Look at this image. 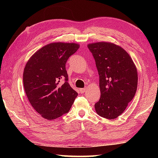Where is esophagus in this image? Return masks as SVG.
<instances>
[{"label": "esophagus", "mask_w": 158, "mask_h": 158, "mask_svg": "<svg viewBox=\"0 0 158 158\" xmlns=\"http://www.w3.org/2000/svg\"><path fill=\"white\" fill-rule=\"evenodd\" d=\"M85 90H86L85 89H79L80 92H81V93H84L85 91Z\"/></svg>", "instance_id": "obj_1"}]
</instances>
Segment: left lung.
<instances>
[{"label": "left lung", "mask_w": 158, "mask_h": 158, "mask_svg": "<svg viewBox=\"0 0 158 158\" xmlns=\"http://www.w3.org/2000/svg\"><path fill=\"white\" fill-rule=\"evenodd\" d=\"M100 76V98L95 103L97 114L115 119L123 113L137 89V69L126 51L111 42L88 44Z\"/></svg>", "instance_id": "left-lung-1"}]
</instances>
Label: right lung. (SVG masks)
I'll return each instance as SVG.
<instances>
[{"label":"right lung","mask_w":158,"mask_h":158,"mask_svg":"<svg viewBox=\"0 0 158 158\" xmlns=\"http://www.w3.org/2000/svg\"><path fill=\"white\" fill-rule=\"evenodd\" d=\"M79 48L76 43L53 42L37 50L26 64L25 93L33 109L45 119L54 120L68 113L78 95L68 84L65 64Z\"/></svg>","instance_id":"obj_1"}]
</instances>
